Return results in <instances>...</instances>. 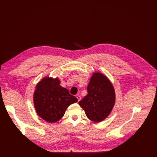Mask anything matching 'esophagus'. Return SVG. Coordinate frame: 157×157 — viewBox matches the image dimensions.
<instances>
[{
	"label": "esophagus",
	"mask_w": 157,
	"mask_h": 157,
	"mask_svg": "<svg viewBox=\"0 0 157 157\" xmlns=\"http://www.w3.org/2000/svg\"><path fill=\"white\" fill-rule=\"evenodd\" d=\"M76 98H77V99H78V101H79L81 100V96H79V95H77V96H76Z\"/></svg>",
	"instance_id": "obj_1"
}]
</instances>
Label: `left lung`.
Instances as JSON below:
<instances>
[{
	"label": "left lung",
	"mask_w": 157,
	"mask_h": 157,
	"mask_svg": "<svg viewBox=\"0 0 157 157\" xmlns=\"http://www.w3.org/2000/svg\"><path fill=\"white\" fill-rule=\"evenodd\" d=\"M87 94L78 104L87 118L93 122L104 121L113 110L116 94L110 80L101 73H94L87 87Z\"/></svg>",
	"instance_id": "left-lung-1"
}]
</instances>
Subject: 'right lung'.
Returning <instances> with one entry per match:
<instances>
[{
    "mask_svg": "<svg viewBox=\"0 0 157 157\" xmlns=\"http://www.w3.org/2000/svg\"><path fill=\"white\" fill-rule=\"evenodd\" d=\"M59 84L58 78L44 77L36 84L33 94L37 114L49 123L58 121L63 117L68 106L78 101L68 89Z\"/></svg>",
    "mask_w": 157,
    "mask_h": 157,
    "instance_id": "add662e5",
    "label": "right lung"
}]
</instances>
